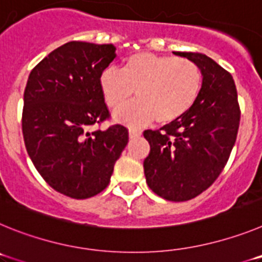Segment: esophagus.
Wrapping results in <instances>:
<instances>
[{"instance_id": "esophagus-1", "label": "esophagus", "mask_w": 262, "mask_h": 262, "mask_svg": "<svg viewBox=\"0 0 262 262\" xmlns=\"http://www.w3.org/2000/svg\"><path fill=\"white\" fill-rule=\"evenodd\" d=\"M140 135H142V131H139V129H136V128H129L128 129V136L131 139L138 138V136H140Z\"/></svg>"}]
</instances>
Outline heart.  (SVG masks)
<instances>
[{
	"instance_id": "1",
	"label": "heart",
	"mask_w": 262,
	"mask_h": 262,
	"mask_svg": "<svg viewBox=\"0 0 262 262\" xmlns=\"http://www.w3.org/2000/svg\"><path fill=\"white\" fill-rule=\"evenodd\" d=\"M202 82V72L194 61L152 52L134 53L120 72L107 68L98 80L106 105L114 110L123 107L135 92L138 101L114 114L118 122L129 126L180 119L196 102Z\"/></svg>"
}]
</instances>
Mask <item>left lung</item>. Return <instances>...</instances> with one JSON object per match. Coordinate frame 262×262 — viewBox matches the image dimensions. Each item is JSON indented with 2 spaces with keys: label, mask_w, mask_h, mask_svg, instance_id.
<instances>
[{
  "label": "left lung",
  "mask_w": 262,
  "mask_h": 262,
  "mask_svg": "<svg viewBox=\"0 0 262 262\" xmlns=\"http://www.w3.org/2000/svg\"><path fill=\"white\" fill-rule=\"evenodd\" d=\"M202 72V89L193 107L161 131H144L151 147L144 160L147 184L172 202L200 195L217 178L230 157L240 123L232 76L202 53L173 52Z\"/></svg>",
  "instance_id": "obj_1"
}]
</instances>
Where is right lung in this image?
I'll return each mask as SVG.
<instances>
[{
	"label": "right lung",
	"mask_w": 262,
	"mask_h": 262,
	"mask_svg": "<svg viewBox=\"0 0 262 262\" xmlns=\"http://www.w3.org/2000/svg\"><path fill=\"white\" fill-rule=\"evenodd\" d=\"M115 50L113 45L66 43L32 69L23 94L27 154L52 189L75 200L106 189L128 142L120 124L89 131L108 118L98 80Z\"/></svg>",
	"instance_id": "1"
}]
</instances>
